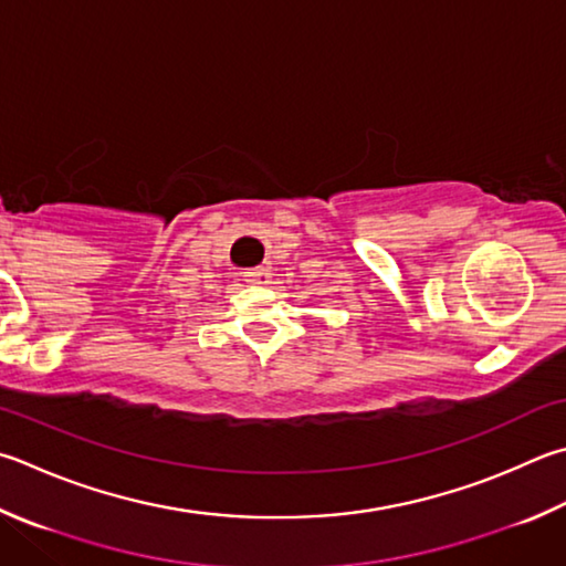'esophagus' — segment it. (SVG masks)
Wrapping results in <instances>:
<instances>
[{"label":"esophagus","mask_w":566,"mask_h":566,"mask_svg":"<svg viewBox=\"0 0 566 566\" xmlns=\"http://www.w3.org/2000/svg\"><path fill=\"white\" fill-rule=\"evenodd\" d=\"M270 270L266 266H256V270L244 272V282L248 284H270Z\"/></svg>","instance_id":"34e87169"}]
</instances>
